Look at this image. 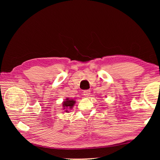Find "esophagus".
<instances>
[{"mask_svg":"<svg viewBox=\"0 0 160 160\" xmlns=\"http://www.w3.org/2000/svg\"><path fill=\"white\" fill-rule=\"evenodd\" d=\"M90 90L88 89V90H84L83 91V95L85 96V97H88L90 94Z\"/></svg>","mask_w":160,"mask_h":160,"instance_id":"34e87169","label":"esophagus"}]
</instances>
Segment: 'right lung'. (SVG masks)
Returning a JSON list of instances; mask_svg holds the SVG:
<instances>
[{"label": "right lung", "instance_id": "right-lung-1", "mask_svg": "<svg viewBox=\"0 0 160 160\" xmlns=\"http://www.w3.org/2000/svg\"><path fill=\"white\" fill-rule=\"evenodd\" d=\"M75 101H73V100H69V99H67L66 101H65V102H63V107H64V109H67V108H71L73 106V105L75 104ZM66 112H67V110H66Z\"/></svg>", "mask_w": 160, "mask_h": 160}]
</instances>
